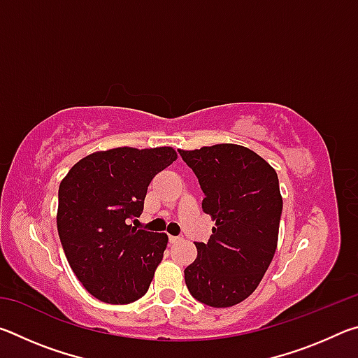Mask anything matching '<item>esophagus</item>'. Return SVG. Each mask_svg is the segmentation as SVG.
I'll list each match as a JSON object with an SVG mask.
<instances>
[{"label":"esophagus","mask_w":358,"mask_h":358,"mask_svg":"<svg viewBox=\"0 0 358 358\" xmlns=\"http://www.w3.org/2000/svg\"><path fill=\"white\" fill-rule=\"evenodd\" d=\"M169 241H171L172 245L178 243V241H181V237H175V235H169Z\"/></svg>","instance_id":"esophagus-1"}]
</instances>
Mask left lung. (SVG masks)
<instances>
[{
  "label": "left lung",
  "instance_id": "1",
  "mask_svg": "<svg viewBox=\"0 0 358 358\" xmlns=\"http://www.w3.org/2000/svg\"><path fill=\"white\" fill-rule=\"evenodd\" d=\"M203 191L202 208L216 221L197 259L185 270L189 294L213 308L248 299L275 256L282 199L278 175L250 148L221 143L178 150Z\"/></svg>",
  "mask_w": 358,
  "mask_h": 358
}]
</instances>
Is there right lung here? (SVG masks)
<instances>
[{
  "instance_id": "add662e5",
  "label": "right lung",
  "mask_w": 358,
  "mask_h": 358,
  "mask_svg": "<svg viewBox=\"0 0 358 358\" xmlns=\"http://www.w3.org/2000/svg\"><path fill=\"white\" fill-rule=\"evenodd\" d=\"M175 159L171 147L99 151L59 185V240L72 271L98 300L128 305L147 294L169 238L129 220L142 215L151 180Z\"/></svg>"
}]
</instances>
